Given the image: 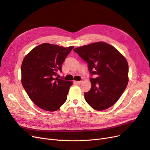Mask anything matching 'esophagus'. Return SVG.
<instances>
[{
  "mask_svg": "<svg viewBox=\"0 0 150 150\" xmlns=\"http://www.w3.org/2000/svg\"><path fill=\"white\" fill-rule=\"evenodd\" d=\"M75 83L77 84H81L83 83V81H75Z\"/></svg>",
  "mask_w": 150,
  "mask_h": 150,
  "instance_id": "34e87169",
  "label": "esophagus"
}]
</instances>
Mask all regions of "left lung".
Instances as JSON below:
<instances>
[{
  "label": "left lung",
  "mask_w": 150,
  "mask_h": 150,
  "mask_svg": "<svg viewBox=\"0 0 150 150\" xmlns=\"http://www.w3.org/2000/svg\"><path fill=\"white\" fill-rule=\"evenodd\" d=\"M74 51L88 64L91 88L84 93L86 102L95 110L103 111L114 105L128 85V64L114 47L97 42L74 49Z\"/></svg>",
  "instance_id": "1"
}]
</instances>
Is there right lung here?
Instances as JSON below:
<instances>
[{"mask_svg": "<svg viewBox=\"0 0 150 150\" xmlns=\"http://www.w3.org/2000/svg\"><path fill=\"white\" fill-rule=\"evenodd\" d=\"M74 46L64 47L44 43L31 50L23 59L21 82L33 103L47 111H56L65 103L72 81L56 77Z\"/></svg>", "mask_w": 150, "mask_h": 150, "instance_id": "obj_1", "label": "right lung"}]
</instances>
